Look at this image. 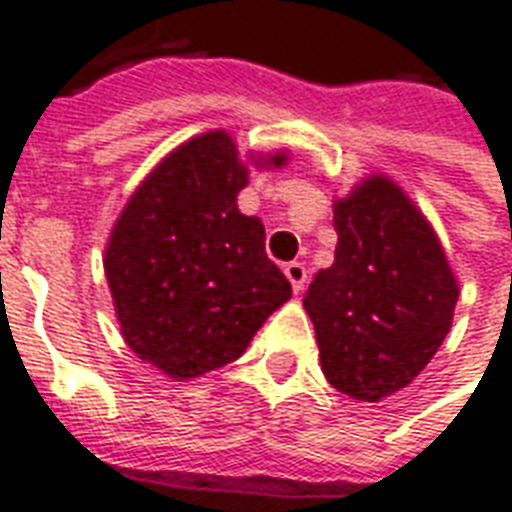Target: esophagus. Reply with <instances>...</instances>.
<instances>
[{
  "mask_svg": "<svg viewBox=\"0 0 512 512\" xmlns=\"http://www.w3.org/2000/svg\"><path fill=\"white\" fill-rule=\"evenodd\" d=\"M285 277L290 279V285H293V293H301L304 290V282H307V268H304V263H288L285 266Z\"/></svg>",
  "mask_w": 512,
  "mask_h": 512,
  "instance_id": "34e87169",
  "label": "esophagus"
}]
</instances>
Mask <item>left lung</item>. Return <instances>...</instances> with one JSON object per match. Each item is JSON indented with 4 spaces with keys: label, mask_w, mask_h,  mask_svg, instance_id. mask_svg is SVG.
I'll list each match as a JSON object with an SVG mask.
<instances>
[{
    "label": "left lung",
    "mask_w": 512,
    "mask_h": 512,
    "mask_svg": "<svg viewBox=\"0 0 512 512\" xmlns=\"http://www.w3.org/2000/svg\"><path fill=\"white\" fill-rule=\"evenodd\" d=\"M337 249L304 296L326 381L376 403L408 386L452 326L458 282L395 180L370 175L334 202Z\"/></svg>",
    "instance_id": "1"
}]
</instances>
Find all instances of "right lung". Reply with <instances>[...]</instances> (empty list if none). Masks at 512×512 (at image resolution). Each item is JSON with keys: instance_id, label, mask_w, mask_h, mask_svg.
I'll list each match as a JSON object with an SVG mask.
<instances>
[{"instance_id": "add662e5", "label": "right lung", "mask_w": 512, "mask_h": 512, "mask_svg": "<svg viewBox=\"0 0 512 512\" xmlns=\"http://www.w3.org/2000/svg\"><path fill=\"white\" fill-rule=\"evenodd\" d=\"M252 161L274 169L288 153ZM246 183L233 136H194L139 183L109 235L104 271L120 332L175 381L235 362L290 299V282L266 255V227L238 211Z\"/></svg>"}]
</instances>
